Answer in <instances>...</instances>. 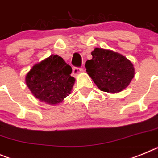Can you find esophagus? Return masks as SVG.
<instances>
[{"instance_id": "34e87169", "label": "esophagus", "mask_w": 158, "mask_h": 158, "mask_svg": "<svg viewBox=\"0 0 158 158\" xmlns=\"http://www.w3.org/2000/svg\"><path fill=\"white\" fill-rule=\"evenodd\" d=\"M83 71V69L82 68H78V67H74L73 69V73L74 75H77L79 74L80 73H81Z\"/></svg>"}]
</instances>
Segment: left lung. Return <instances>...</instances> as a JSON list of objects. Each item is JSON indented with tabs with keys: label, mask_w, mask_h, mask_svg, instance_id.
Here are the masks:
<instances>
[{
	"label": "left lung",
	"mask_w": 158,
	"mask_h": 158,
	"mask_svg": "<svg viewBox=\"0 0 158 158\" xmlns=\"http://www.w3.org/2000/svg\"><path fill=\"white\" fill-rule=\"evenodd\" d=\"M93 58L85 63L86 72L100 90L110 94L121 92L131 82L135 69L123 55L109 49L96 48Z\"/></svg>",
	"instance_id": "left-lung-1"
}]
</instances>
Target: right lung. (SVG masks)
Masks as SVG:
<instances>
[{"mask_svg": "<svg viewBox=\"0 0 158 158\" xmlns=\"http://www.w3.org/2000/svg\"><path fill=\"white\" fill-rule=\"evenodd\" d=\"M72 68L58 55L52 54L35 64L25 82L35 98L49 105H58L70 94L75 82Z\"/></svg>", "mask_w": 158, "mask_h": 158, "instance_id": "right-lung-1", "label": "right lung"}]
</instances>
